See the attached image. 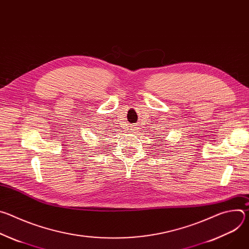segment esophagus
I'll list each match as a JSON object with an SVG mask.
<instances>
[{
    "instance_id": "34e87169",
    "label": "esophagus",
    "mask_w": 249,
    "mask_h": 249,
    "mask_svg": "<svg viewBox=\"0 0 249 249\" xmlns=\"http://www.w3.org/2000/svg\"><path fill=\"white\" fill-rule=\"evenodd\" d=\"M133 128H135V129H132V130H133V131H136V130H137V129H136V128H137V127H133Z\"/></svg>"
}]
</instances>
